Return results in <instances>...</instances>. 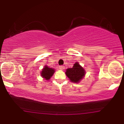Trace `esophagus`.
Listing matches in <instances>:
<instances>
[{
    "mask_svg": "<svg viewBox=\"0 0 124 124\" xmlns=\"http://www.w3.org/2000/svg\"><path fill=\"white\" fill-rule=\"evenodd\" d=\"M59 68L60 69H61V70H63V69L65 68V67L63 66V65H61V66H59Z\"/></svg>",
    "mask_w": 124,
    "mask_h": 124,
    "instance_id": "esophagus-1",
    "label": "esophagus"
}]
</instances>
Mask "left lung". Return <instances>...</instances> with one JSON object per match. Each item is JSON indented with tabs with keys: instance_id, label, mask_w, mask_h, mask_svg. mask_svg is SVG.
Segmentation results:
<instances>
[{
	"instance_id": "obj_1",
	"label": "left lung",
	"mask_w": 124,
	"mask_h": 124,
	"mask_svg": "<svg viewBox=\"0 0 124 124\" xmlns=\"http://www.w3.org/2000/svg\"><path fill=\"white\" fill-rule=\"evenodd\" d=\"M65 73L71 82L73 83H79L85 77L86 72L79 63L76 62L72 68L66 69Z\"/></svg>"
}]
</instances>
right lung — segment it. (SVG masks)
Segmentation results:
<instances>
[{"label":"right lung","instance_id":"add662e5","mask_svg":"<svg viewBox=\"0 0 124 124\" xmlns=\"http://www.w3.org/2000/svg\"><path fill=\"white\" fill-rule=\"evenodd\" d=\"M54 72H55V70L54 69L49 68L46 65H45L41 71V75L44 79L48 80L50 79V78L54 75Z\"/></svg>","mask_w":124,"mask_h":124}]
</instances>
